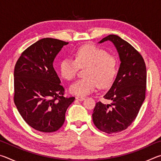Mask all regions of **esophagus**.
<instances>
[{
    "instance_id": "1",
    "label": "esophagus",
    "mask_w": 161,
    "mask_h": 161,
    "mask_svg": "<svg viewBox=\"0 0 161 161\" xmlns=\"http://www.w3.org/2000/svg\"><path fill=\"white\" fill-rule=\"evenodd\" d=\"M76 99H77L78 101H80V102H81V101H83L84 99V97L77 96V97H76Z\"/></svg>"
}]
</instances>
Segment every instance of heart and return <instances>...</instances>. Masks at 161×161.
<instances>
[{
    "label": "heart",
    "mask_w": 161,
    "mask_h": 161,
    "mask_svg": "<svg viewBox=\"0 0 161 161\" xmlns=\"http://www.w3.org/2000/svg\"><path fill=\"white\" fill-rule=\"evenodd\" d=\"M86 67L84 78L77 80L69 88L71 93L86 96L93 92L97 87L107 88L111 85L118 70V60L115 56L94 45H85L79 47L75 59L66 58L59 64V72L65 80H73L79 69Z\"/></svg>",
    "instance_id": "b5f03b06"
}]
</instances>
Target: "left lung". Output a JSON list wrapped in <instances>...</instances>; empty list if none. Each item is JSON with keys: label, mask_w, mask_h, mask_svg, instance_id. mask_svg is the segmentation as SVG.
Masks as SVG:
<instances>
[{"label": "left lung", "mask_w": 161, "mask_h": 161, "mask_svg": "<svg viewBox=\"0 0 161 161\" xmlns=\"http://www.w3.org/2000/svg\"><path fill=\"white\" fill-rule=\"evenodd\" d=\"M107 40L115 45L121 62L112 86L103 96L111 102H97L92 119L98 129L110 134L126 129L136 119L146 97L147 73L142 55L131 45L116 35L99 42Z\"/></svg>", "instance_id": "8db88e82"}]
</instances>
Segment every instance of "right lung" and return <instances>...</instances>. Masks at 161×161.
<instances>
[{
  "label": "right lung",
  "instance_id": "add662e5",
  "mask_svg": "<svg viewBox=\"0 0 161 161\" xmlns=\"http://www.w3.org/2000/svg\"><path fill=\"white\" fill-rule=\"evenodd\" d=\"M67 42L43 38L21 53L14 69L13 99L27 124L43 133L60 129L74 97L64 89L53 67V61Z\"/></svg>",
  "mask_w": 161,
  "mask_h": 161
}]
</instances>
